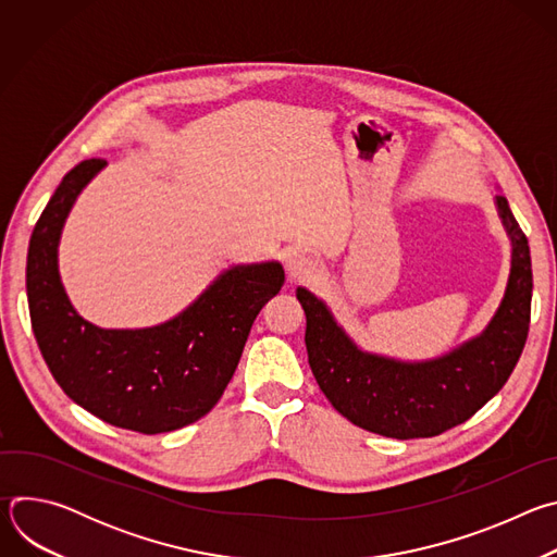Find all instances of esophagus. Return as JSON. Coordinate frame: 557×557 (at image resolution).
Wrapping results in <instances>:
<instances>
[{"label":"esophagus","instance_id":"esophagus-1","mask_svg":"<svg viewBox=\"0 0 557 557\" xmlns=\"http://www.w3.org/2000/svg\"><path fill=\"white\" fill-rule=\"evenodd\" d=\"M286 273L290 280H312L317 275V264L306 253H290L286 258Z\"/></svg>","mask_w":557,"mask_h":557}]
</instances>
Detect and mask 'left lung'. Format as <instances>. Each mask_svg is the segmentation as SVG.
Returning a JSON list of instances; mask_svg holds the SVG:
<instances>
[{
  "mask_svg": "<svg viewBox=\"0 0 557 557\" xmlns=\"http://www.w3.org/2000/svg\"><path fill=\"white\" fill-rule=\"evenodd\" d=\"M496 207L511 240L505 297L479 337L443 357L399 361L363 352L320 297L297 288L310 370L350 423L401 441L438 436L473 417L507 383L529 335L533 273L527 235L507 198L496 196Z\"/></svg>",
  "mask_w": 557,
  "mask_h": 557,
  "instance_id": "1",
  "label": "left lung"
}]
</instances>
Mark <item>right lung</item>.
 Wrapping results in <instances>:
<instances>
[{
    "label": "right lung",
    "mask_w": 557,
    "mask_h": 557,
    "mask_svg": "<svg viewBox=\"0 0 557 557\" xmlns=\"http://www.w3.org/2000/svg\"><path fill=\"white\" fill-rule=\"evenodd\" d=\"M101 158L70 170L39 215L26 262L33 333L61 389L101 421L161 434L202 419L222 396L262 306L280 293V262L237 264L220 273L174 320L151 329L108 331L70 304L57 249L65 218Z\"/></svg>",
    "instance_id": "obj_1"
}]
</instances>
